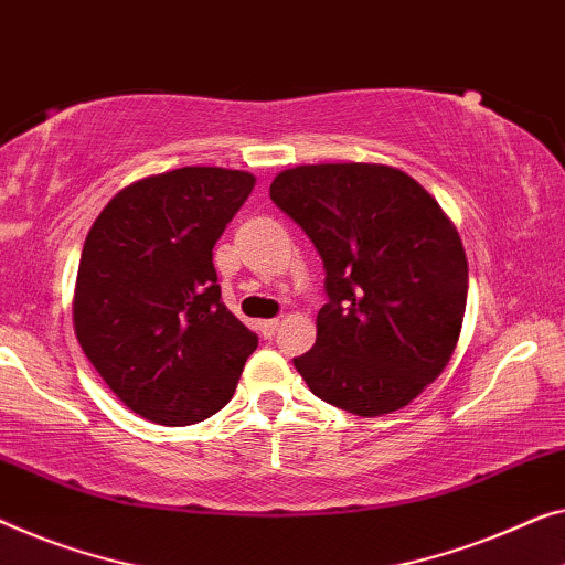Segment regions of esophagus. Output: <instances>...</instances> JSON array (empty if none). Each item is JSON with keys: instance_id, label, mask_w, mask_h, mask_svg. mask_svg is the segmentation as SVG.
I'll return each instance as SVG.
<instances>
[{"instance_id": "34e87169", "label": "esophagus", "mask_w": 565, "mask_h": 565, "mask_svg": "<svg viewBox=\"0 0 565 565\" xmlns=\"http://www.w3.org/2000/svg\"><path fill=\"white\" fill-rule=\"evenodd\" d=\"M259 331H263L265 339H273L277 331H280V318H269V321H259Z\"/></svg>"}]
</instances>
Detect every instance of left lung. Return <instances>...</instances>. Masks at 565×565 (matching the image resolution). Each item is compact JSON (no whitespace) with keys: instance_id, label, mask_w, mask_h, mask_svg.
I'll use <instances>...</instances> for the list:
<instances>
[{"instance_id":"8db88e82","label":"left lung","mask_w":565,"mask_h":565,"mask_svg":"<svg viewBox=\"0 0 565 565\" xmlns=\"http://www.w3.org/2000/svg\"><path fill=\"white\" fill-rule=\"evenodd\" d=\"M326 269L318 337L292 364L316 397L354 415L405 407L459 341L469 265L454 224L403 170L300 166L269 185Z\"/></svg>"}]
</instances>
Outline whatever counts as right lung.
I'll list each match as a JSON object with an SVG mask.
<instances>
[{"mask_svg": "<svg viewBox=\"0 0 565 565\" xmlns=\"http://www.w3.org/2000/svg\"><path fill=\"white\" fill-rule=\"evenodd\" d=\"M255 175L178 168L127 185L81 252L73 323L88 362L142 418L191 425L232 399L257 349L222 302L214 244Z\"/></svg>", "mask_w": 565, "mask_h": 565, "instance_id": "obj_1", "label": "right lung"}]
</instances>
